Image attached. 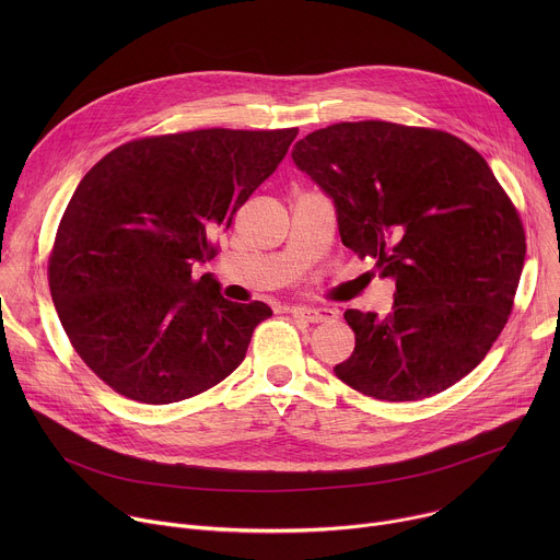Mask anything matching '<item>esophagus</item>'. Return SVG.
Wrapping results in <instances>:
<instances>
[{
	"label": "esophagus",
	"instance_id": "esophagus-1",
	"mask_svg": "<svg viewBox=\"0 0 560 560\" xmlns=\"http://www.w3.org/2000/svg\"><path fill=\"white\" fill-rule=\"evenodd\" d=\"M294 318H303L307 324H330L337 318V310L332 307H292Z\"/></svg>",
	"mask_w": 560,
	"mask_h": 560
}]
</instances>
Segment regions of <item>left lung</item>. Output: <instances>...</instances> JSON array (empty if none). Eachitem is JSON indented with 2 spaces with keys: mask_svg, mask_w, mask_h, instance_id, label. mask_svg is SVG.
<instances>
[{
  "mask_svg": "<svg viewBox=\"0 0 560 560\" xmlns=\"http://www.w3.org/2000/svg\"><path fill=\"white\" fill-rule=\"evenodd\" d=\"M335 201L339 234L396 281L385 316L346 310L357 346L335 374L381 401L434 396L486 359L514 307L525 230L463 139L392 121H341L292 148Z\"/></svg>",
  "mask_w": 560,
  "mask_h": 560,
  "instance_id": "8db88e82",
  "label": "left lung"
}]
</instances>
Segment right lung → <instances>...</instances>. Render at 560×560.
Returning a JSON list of instances; mask_svg holds the SVG:
<instances>
[{"label": "right lung", "mask_w": 560, "mask_h": 560, "mask_svg": "<svg viewBox=\"0 0 560 560\" xmlns=\"http://www.w3.org/2000/svg\"><path fill=\"white\" fill-rule=\"evenodd\" d=\"M296 128H206L128 141L79 182L48 257L59 322L115 392L166 406L201 394L244 361L272 314L232 303L195 261L277 171Z\"/></svg>", "instance_id": "right-lung-1"}]
</instances>
